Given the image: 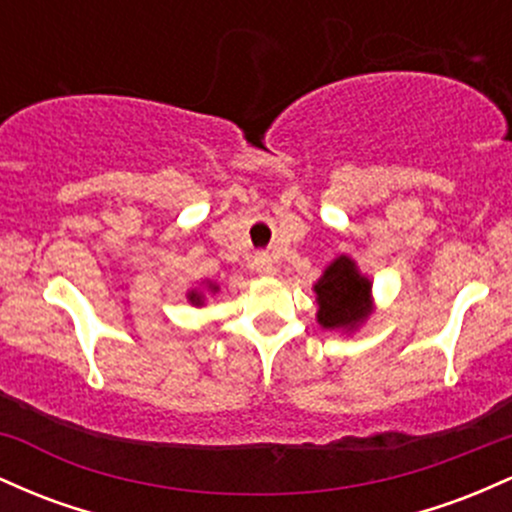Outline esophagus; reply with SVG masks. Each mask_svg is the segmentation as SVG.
I'll list each match as a JSON object with an SVG mask.
<instances>
[{
    "mask_svg": "<svg viewBox=\"0 0 512 512\" xmlns=\"http://www.w3.org/2000/svg\"><path fill=\"white\" fill-rule=\"evenodd\" d=\"M254 266L261 275H273L275 273V261L268 254H258L254 258Z\"/></svg>",
    "mask_w": 512,
    "mask_h": 512,
    "instance_id": "1",
    "label": "esophagus"
}]
</instances>
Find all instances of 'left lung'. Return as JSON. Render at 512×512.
Wrapping results in <instances>:
<instances>
[{
	"instance_id": "left-lung-1",
	"label": "left lung",
	"mask_w": 512,
	"mask_h": 512,
	"mask_svg": "<svg viewBox=\"0 0 512 512\" xmlns=\"http://www.w3.org/2000/svg\"><path fill=\"white\" fill-rule=\"evenodd\" d=\"M372 283L360 275L355 261L338 256L314 285L317 292V321L324 329H358L370 317Z\"/></svg>"
}]
</instances>
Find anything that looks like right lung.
<instances>
[{
	"label": "right lung",
	"instance_id": "add662e5",
	"mask_svg": "<svg viewBox=\"0 0 512 512\" xmlns=\"http://www.w3.org/2000/svg\"><path fill=\"white\" fill-rule=\"evenodd\" d=\"M208 287L212 292H217V285H212V283H208ZM188 302L191 304H195V307H200V304H203L205 300H203V292H198V290H191L188 292Z\"/></svg>",
	"mask_w": 512,
	"mask_h": 512
}]
</instances>
